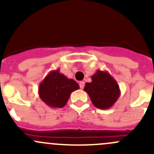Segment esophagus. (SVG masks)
<instances>
[{"label":"esophagus","mask_w":154,"mask_h":154,"mask_svg":"<svg viewBox=\"0 0 154 154\" xmlns=\"http://www.w3.org/2000/svg\"><path fill=\"white\" fill-rule=\"evenodd\" d=\"M79 85H80V87L81 88H83V87L85 86V82L84 81H80V83H79Z\"/></svg>","instance_id":"34e87169"}]
</instances>
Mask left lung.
Instances as JSON below:
<instances>
[{
  "mask_svg": "<svg viewBox=\"0 0 154 154\" xmlns=\"http://www.w3.org/2000/svg\"><path fill=\"white\" fill-rule=\"evenodd\" d=\"M84 91L94 106L100 109L111 108L120 97L121 91L116 80L105 71L97 70L91 76V83H86Z\"/></svg>",
  "mask_w": 154,
  "mask_h": 154,
  "instance_id": "left-lung-1",
  "label": "left lung"
}]
</instances>
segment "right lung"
<instances>
[{
  "instance_id": "right-lung-1",
  "label": "right lung",
  "mask_w": 154,
  "mask_h": 154,
  "mask_svg": "<svg viewBox=\"0 0 154 154\" xmlns=\"http://www.w3.org/2000/svg\"><path fill=\"white\" fill-rule=\"evenodd\" d=\"M80 88L73 79H68L60 72V69L50 71L38 87L41 100L51 108L66 106L71 93Z\"/></svg>"
}]
</instances>
